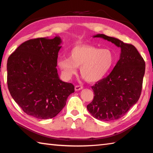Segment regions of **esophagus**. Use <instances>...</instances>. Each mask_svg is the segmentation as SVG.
Listing matches in <instances>:
<instances>
[{
  "label": "esophagus",
  "mask_w": 153,
  "mask_h": 153,
  "mask_svg": "<svg viewBox=\"0 0 153 153\" xmlns=\"http://www.w3.org/2000/svg\"><path fill=\"white\" fill-rule=\"evenodd\" d=\"M82 88H83V87L82 86H75V90H76V91L82 90Z\"/></svg>",
  "instance_id": "1"
}]
</instances>
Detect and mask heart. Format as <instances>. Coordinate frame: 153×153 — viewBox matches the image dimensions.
Segmentation results:
<instances>
[{
    "label": "heart",
    "instance_id": "b5f03b06",
    "mask_svg": "<svg viewBox=\"0 0 153 153\" xmlns=\"http://www.w3.org/2000/svg\"><path fill=\"white\" fill-rule=\"evenodd\" d=\"M69 55V57L61 56L57 60L63 76L70 79L79 67L80 74L88 82H97L104 78L115 61V56L110 50L88 45L74 46Z\"/></svg>",
    "mask_w": 153,
    "mask_h": 153
}]
</instances>
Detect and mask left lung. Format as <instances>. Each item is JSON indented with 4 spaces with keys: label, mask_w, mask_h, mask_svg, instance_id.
Segmentation results:
<instances>
[{
    "label": "left lung",
    "mask_w": 153,
    "mask_h": 153,
    "mask_svg": "<svg viewBox=\"0 0 153 153\" xmlns=\"http://www.w3.org/2000/svg\"><path fill=\"white\" fill-rule=\"evenodd\" d=\"M101 38L121 48L120 60L107 77L92 86L94 99L87 109L97 120L111 121L125 115L140 97L145 62L134 46L105 34Z\"/></svg>",
    "instance_id": "left-lung-1"
}]
</instances>
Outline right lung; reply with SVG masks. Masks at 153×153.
Segmentation results:
<instances>
[{"instance_id": "right-lung-1", "label": "right lung", "mask_w": 153, "mask_h": 153, "mask_svg": "<svg viewBox=\"0 0 153 153\" xmlns=\"http://www.w3.org/2000/svg\"><path fill=\"white\" fill-rule=\"evenodd\" d=\"M61 39L39 38L22 43L7 61L12 98L27 115L40 120L57 115L74 86L60 79L56 67Z\"/></svg>"}]
</instances>
